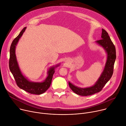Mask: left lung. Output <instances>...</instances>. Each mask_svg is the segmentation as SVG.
I'll return each mask as SVG.
<instances>
[{"mask_svg":"<svg viewBox=\"0 0 126 126\" xmlns=\"http://www.w3.org/2000/svg\"><path fill=\"white\" fill-rule=\"evenodd\" d=\"M101 37V39L96 41V42L105 49L108 56L104 70L97 82L94 86L84 88L78 87L69 82V85L71 90L79 95L88 96L99 92L110 79L113 74L114 64L116 59V48L108 33L104 29H102Z\"/></svg>","mask_w":126,"mask_h":126,"instance_id":"8db88e82","label":"left lung"}]
</instances>
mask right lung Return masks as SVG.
Listing matches in <instances>:
<instances>
[{
	"instance_id": "right-lung-1",
	"label": "right lung",
	"mask_w": 126,
	"mask_h": 126,
	"mask_svg": "<svg viewBox=\"0 0 126 126\" xmlns=\"http://www.w3.org/2000/svg\"><path fill=\"white\" fill-rule=\"evenodd\" d=\"M26 27L21 30L19 35L13 40L10 48V57L9 60V69L13 74L17 85L21 89L27 92L34 94H41L44 93L50 86L53 74L55 72V67L50 68L48 72V75L45 80L42 82H33L29 81L22 74L16 60L15 54L16 45L25 31ZM58 65L55 67L58 66Z\"/></svg>"
}]
</instances>
